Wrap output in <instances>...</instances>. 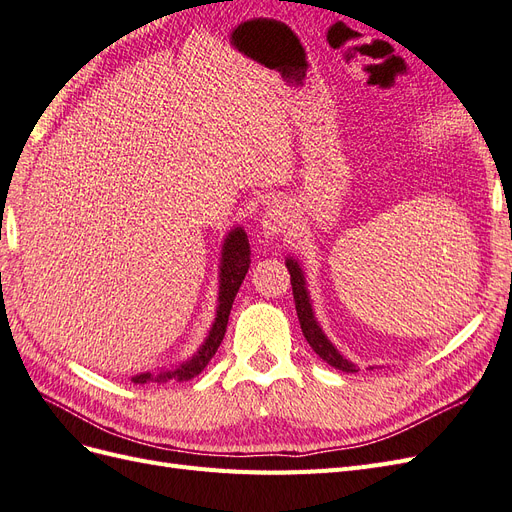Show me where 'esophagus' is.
<instances>
[{
    "label": "esophagus",
    "mask_w": 512,
    "mask_h": 512,
    "mask_svg": "<svg viewBox=\"0 0 512 512\" xmlns=\"http://www.w3.org/2000/svg\"><path fill=\"white\" fill-rule=\"evenodd\" d=\"M292 226V211L286 203H273L265 215H262L260 232L267 241H275L277 237H284Z\"/></svg>",
    "instance_id": "1"
}]
</instances>
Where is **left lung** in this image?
<instances>
[{
  "mask_svg": "<svg viewBox=\"0 0 512 512\" xmlns=\"http://www.w3.org/2000/svg\"><path fill=\"white\" fill-rule=\"evenodd\" d=\"M286 267L290 271V284H292V294H294V305H297V316L301 322V331L307 339V344L314 348V352L320 356L322 361H327L331 367L348 371V374H354L356 365L352 361H348L346 356L339 352L331 339L324 335L322 327L318 324L316 316H314V307H312V297H309L307 290V280L305 273L299 265L297 258H286Z\"/></svg>",
  "mask_w": 512,
  "mask_h": 512,
  "instance_id": "left-lung-1",
  "label": "left lung"
}]
</instances>
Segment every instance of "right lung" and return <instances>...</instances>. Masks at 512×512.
Masks as SVG:
<instances>
[{
	"label": "right lung",
	"instance_id": "obj_1",
	"mask_svg": "<svg viewBox=\"0 0 512 512\" xmlns=\"http://www.w3.org/2000/svg\"><path fill=\"white\" fill-rule=\"evenodd\" d=\"M250 269V241H247L245 230L241 226L232 228L224 243H222V258H220V290H218V309H215V318L211 329L205 337L203 346H200L188 361H183L175 367L160 369V371H145L132 378L134 384H166L170 380L185 382L198 376L200 371L207 367V363L213 359V354L218 352L224 333L228 316L232 309V301H235L237 292L245 280V273Z\"/></svg>",
	"mask_w": 512,
	"mask_h": 512
}]
</instances>
